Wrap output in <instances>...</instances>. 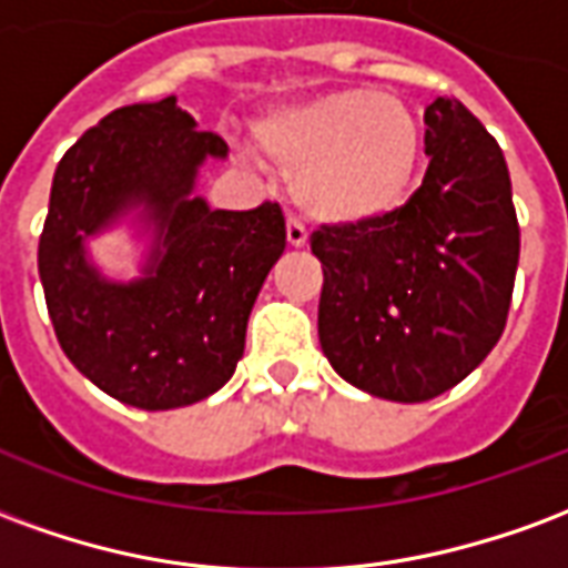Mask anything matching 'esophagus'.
<instances>
[{"mask_svg":"<svg viewBox=\"0 0 568 568\" xmlns=\"http://www.w3.org/2000/svg\"><path fill=\"white\" fill-rule=\"evenodd\" d=\"M307 227L297 222V219H288V222H285V240H288V246H307Z\"/></svg>","mask_w":568,"mask_h":568,"instance_id":"34e87169","label":"esophagus"}]
</instances>
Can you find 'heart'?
<instances>
[{"instance_id":"b5f03b06","label":"heart","mask_w":568,"mask_h":568,"mask_svg":"<svg viewBox=\"0 0 568 568\" xmlns=\"http://www.w3.org/2000/svg\"><path fill=\"white\" fill-rule=\"evenodd\" d=\"M264 158L295 175L301 210L322 222L393 212L417 175L423 130L410 105L368 88L283 105L255 128Z\"/></svg>"}]
</instances>
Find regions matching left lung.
<instances>
[{
	"instance_id": "8db88e82",
	"label": "left lung",
	"mask_w": 568,
	"mask_h": 568,
	"mask_svg": "<svg viewBox=\"0 0 568 568\" xmlns=\"http://www.w3.org/2000/svg\"><path fill=\"white\" fill-rule=\"evenodd\" d=\"M426 154L405 206L310 236L322 353L362 393L405 405L453 389L499 344L520 258L505 154L459 100L426 109Z\"/></svg>"
}]
</instances>
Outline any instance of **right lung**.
<instances>
[{"label": "right lung", "mask_w": 568, "mask_h": 568, "mask_svg": "<svg viewBox=\"0 0 568 568\" xmlns=\"http://www.w3.org/2000/svg\"><path fill=\"white\" fill-rule=\"evenodd\" d=\"M206 158H227L224 140L166 97L109 112L57 163L39 236L48 313L69 362L130 407L194 405L231 381L285 248L280 203L231 212L191 194ZM130 209L155 240L141 280L112 284L83 240Z\"/></svg>", "instance_id": "add662e5"}]
</instances>
